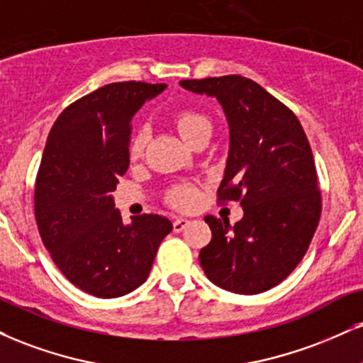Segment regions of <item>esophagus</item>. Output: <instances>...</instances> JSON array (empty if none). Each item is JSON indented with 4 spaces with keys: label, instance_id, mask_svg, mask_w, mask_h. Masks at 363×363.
<instances>
[{
    "label": "esophagus",
    "instance_id": "1",
    "mask_svg": "<svg viewBox=\"0 0 363 363\" xmlns=\"http://www.w3.org/2000/svg\"><path fill=\"white\" fill-rule=\"evenodd\" d=\"M187 225H189V220H187V218H177V220H174L172 228H174V231H176V233H179V231L184 230Z\"/></svg>",
    "mask_w": 363,
    "mask_h": 363
}]
</instances>
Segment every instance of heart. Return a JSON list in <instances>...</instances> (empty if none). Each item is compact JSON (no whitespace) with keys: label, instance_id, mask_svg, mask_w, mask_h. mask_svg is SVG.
<instances>
[{"label":"heart","instance_id":"heart-1","mask_svg":"<svg viewBox=\"0 0 363 363\" xmlns=\"http://www.w3.org/2000/svg\"><path fill=\"white\" fill-rule=\"evenodd\" d=\"M174 123L177 126V132L181 133V137L186 140L187 143L193 140L196 135L203 130L211 128V123L204 115L194 111V110H182L174 116ZM143 147H145V132H138L132 140V145H130V155L138 157L142 154ZM194 201V191L191 187H177L174 189V193L170 194V203L174 206L179 208H187L191 206V203Z\"/></svg>","mask_w":363,"mask_h":363}]
</instances>
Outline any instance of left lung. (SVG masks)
I'll return each mask as SVG.
<instances>
[{"instance_id":"1","label":"left lung","mask_w":363,"mask_h":363,"mask_svg":"<svg viewBox=\"0 0 363 363\" xmlns=\"http://www.w3.org/2000/svg\"><path fill=\"white\" fill-rule=\"evenodd\" d=\"M216 98L228 123L230 147L218 196L238 201L233 226L211 215V242L201 248L206 277L235 294H259L282 282L303 260L321 215L313 152L289 108L242 76L181 81Z\"/></svg>"}]
</instances>
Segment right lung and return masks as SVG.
I'll return each instance as SVG.
<instances>
[{"mask_svg":"<svg viewBox=\"0 0 363 363\" xmlns=\"http://www.w3.org/2000/svg\"><path fill=\"white\" fill-rule=\"evenodd\" d=\"M167 84L113 82L60 113L43 148L35 218L60 272L87 294L120 298L145 282L172 230L159 215L123 223L113 191L130 165L132 120Z\"/></svg>","mask_w":363,"mask_h":363,"instance_id":"add662e5","label":"right lung"}]
</instances>
